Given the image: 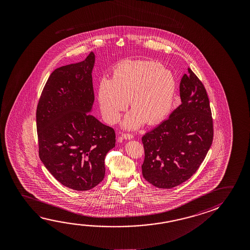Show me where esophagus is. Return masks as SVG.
<instances>
[{"label": "esophagus", "mask_w": 250, "mask_h": 250, "mask_svg": "<svg viewBox=\"0 0 250 250\" xmlns=\"http://www.w3.org/2000/svg\"><path fill=\"white\" fill-rule=\"evenodd\" d=\"M122 137H123L125 139H131L133 138V135L130 134V133H123Z\"/></svg>", "instance_id": "1"}]
</instances>
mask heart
Instances as JSON below:
<instances>
[{"label": "heart", "mask_w": 250, "mask_h": 250, "mask_svg": "<svg viewBox=\"0 0 250 250\" xmlns=\"http://www.w3.org/2000/svg\"><path fill=\"white\" fill-rule=\"evenodd\" d=\"M176 92V80L160 62L125 60L112 70L111 79L103 78L99 86V102L107 122L115 124L128 106L123 125L128 129L152 125L167 117Z\"/></svg>", "instance_id": "1"}]
</instances>
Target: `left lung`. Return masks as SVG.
Listing matches in <instances>:
<instances>
[{
    "label": "left lung",
    "instance_id": "1",
    "mask_svg": "<svg viewBox=\"0 0 250 250\" xmlns=\"http://www.w3.org/2000/svg\"><path fill=\"white\" fill-rule=\"evenodd\" d=\"M181 104L169 119L142 137L143 177L158 188H172L188 180L203 162L213 142L208 97L192 70L180 84Z\"/></svg>",
    "mask_w": 250,
    "mask_h": 250
}]
</instances>
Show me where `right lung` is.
Instances as JSON below:
<instances>
[{
    "instance_id": "add662e5",
    "label": "right lung",
    "mask_w": 250,
    "mask_h": 250,
    "mask_svg": "<svg viewBox=\"0 0 250 250\" xmlns=\"http://www.w3.org/2000/svg\"><path fill=\"white\" fill-rule=\"evenodd\" d=\"M95 55L50 74L37 108L38 152L61 184L87 191L104 178V158L114 147L115 131L89 114L94 102Z\"/></svg>"
}]
</instances>
